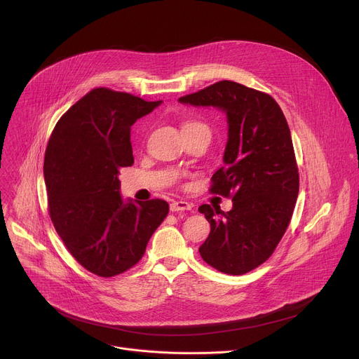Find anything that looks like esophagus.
Segmentation results:
<instances>
[{
	"label": "esophagus",
	"instance_id": "1",
	"mask_svg": "<svg viewBox=\"0 0 359 359\" xmlns=\"http://www.w3.org/2000/svg\"><path fill=\"white\" fill-rule=\"evenodd\" d=\"M191 208L193 206L190 203L179 200V201H173L170 204V212H184V210H191Z\"/></svg>",
	"mask_w": 359,
	"mask_h": 359
}]
</instances>
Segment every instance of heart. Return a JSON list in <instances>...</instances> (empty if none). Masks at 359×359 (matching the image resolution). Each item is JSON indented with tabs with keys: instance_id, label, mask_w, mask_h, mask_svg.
I'll list each match as a JSON object with an SVG mask.
<instances>
[{
	"instance_id": "obj_1",
	"label": "heart",
	"mask_w": 359,
	"mask_h": 359,
	"mask_svg": "<svg viewBox=\"0 0 359 359\" xmlns=\"http://www.w3.org/2000/svg\"><path fill=\"white\" fill-rule=\"evenodd\" d=\"M190 130H204V132H209V128L198 122V121H189L183 125V132H190Z\"/></svg>"
}]
</instances>
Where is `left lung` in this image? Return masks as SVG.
I'll return each instance as SVG.
<instances>
[{"instance_id":"obj_1","label":"left lung","mask_w":359,"mask_h":359,"mask_svg":"<svg viewBox=\"0 0 359 359\" xmlns=\"http://www.w3.org/2000/svg\"><path fill=\"white\" fill-rule=\"evenodd\" d=\"M179 100L227 115L224 166L213 175L210 193L231 198L233 209L201 204L212 229L198 251L222 273L245 274L270 259L295 208L299 175L287 119L273 96L233 81Z\"/></svg>"}]
</instances>
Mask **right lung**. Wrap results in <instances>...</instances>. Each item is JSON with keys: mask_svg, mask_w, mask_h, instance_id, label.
<instances>
[{"mask_svg": "<svg viewBox=\"0 0 359 359\" xmlns=\"http://www.w3.org/2000/svg\"><path fill=\"white\" fill-rule=\"evenodd\" d=\"M159 105L95 88L49 136L43 159L49 217L72 257L97 277H115L137 264L169 213L162 198L136 204L119 194V170L133 165L130 126Z\"/></svg>", "mask_w": 359, "mask_h": 359, "instance_id": "1", "label": "right lung"}]
</instances>
